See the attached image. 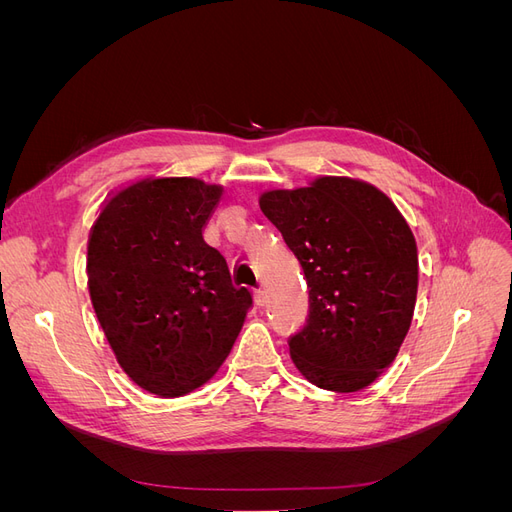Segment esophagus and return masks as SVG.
Segmentation results:
<instances>
[{
	"label": "esophagus",
	"instance_id": "obj_1",
	"mask_svg": "<svg viewBox=\"0 0 512 512\" xmlns=\"http://www.w3.org/2000/svg\"><path fill=\"white\" fill-rule=\"evenodd\" d=\"M254 303H256L258 307H265V305L269 303L267 292H265V290H256V294H254Z\"/></svg>",
	"mask_w": 512,
	"mask_h": 512
}]
</instances>
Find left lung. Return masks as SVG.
<instances>
[{"instance_id":"left-lung-1","label":"left lung","mask_w":512,"mask_h":512,"mask_svg":"<svg viewBox=\"0 0 512 512\" xmlns=\"http://www.w3.org/2000/svg\"><path fill=\"white\" fill-rule=\"evenodd\" d=\"M258 205L309 288L305 327L288 339L294 367L324 391L367 389L393 365L414 316L418 254L406 218L376 185L337 175L267 190Z\"/></svg>"}]
</instances>
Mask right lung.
<instances>
[{
	"mask_svg": "<svg viewBox=\"0 0 512 512\" xmlns=\"http://www.w3.org/2000/svg\"><path fill=\"white\" fill-rule=\"evenodd\" d=\"M222 192L196 177H145L108 196L89 230L98 322L121 369L151 395L173 399L203 386L252 307L203 239Z\"/></svg>",
	"mask_w": 512,
	"mask_h": 512,
	"instance_id": "obj_1",
	"label": "right lung"
}]
</instances>
